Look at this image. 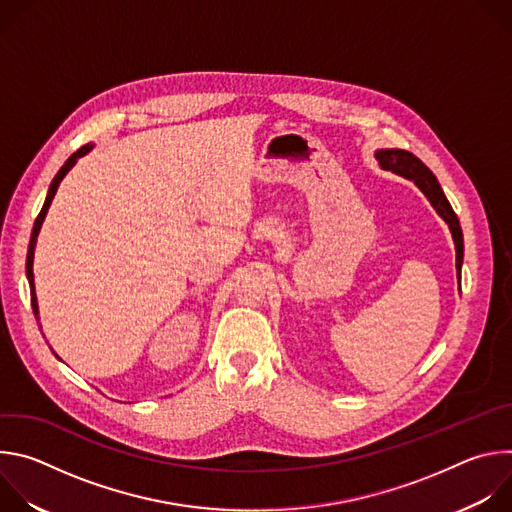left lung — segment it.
I'll return each mask as SVG.
<instances>
[{
    "label": "left lung",
    "instance_id": "1",
    "mask_svg": "<svg viewBox=\"0 0 512 512\" xmlns=\"http://www.w3.org/2000/svg\"><path fill=\"white\" fill-rule=\"evenodd\" d=\"M375 158L383 170H389L393 174H399V176L411 180L425 194V198L435 208V212L444 218L446 225L450 227V233H452V239L456 245V277L460 283L462 261H464V237H462V227H460L458 216L452 210L440 182H437V178L431 174V170L419 158H415L411 152L395 150V148L393 150H377Z\"/></svg>",
    "mask_w": 512,
    "mask_h": 512
}]
</instances>
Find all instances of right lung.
<instances>
[{"instance_id":"obj_1","label":"right lung","mask_w":512,"mask_h":512,"mask_svg":"<svg viewBox=\"0 0 512 512\" xmlns=\"http://www.w3.org/2000/svg\"><path fill=\"white\" fill-rule=\"evenodd\" d=\"M95 148L93 143H87V145H83L81 150H77L75 154H72L66 162H64V166L58 170V174L54 176V180L50 182V188H48V194H46V200H44V206H42V210H40V214H38V218H36V223H34V229H32V237H30V245H28V257H26V277H28V283H30V296H32V310H34V316H36V320H40V316H38V300H36V287H34V269H32V265H34V249H36V241H38V233H40V229H42V223H44V218H46V212H48V208H50V204H52V198H54V194H56V190H58V186H60V182H62V178L72 170V166H75L77 162H79V158H83V156H87L91 150ZM42 328V326H40Z\"/></svg>"}]
</instances>
